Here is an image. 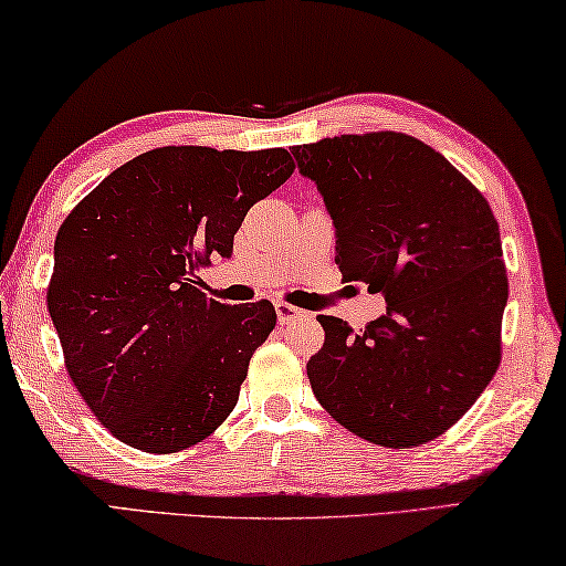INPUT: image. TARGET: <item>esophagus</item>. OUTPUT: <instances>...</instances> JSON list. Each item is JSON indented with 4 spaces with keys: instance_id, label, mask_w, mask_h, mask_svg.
<instances>
[{
    "instance_id": "esophagus-1",
    "label": "esophagus",
    "mask_w": 566,
    "mask_h": 566,
    "mask_svg": "<svg viewBox=\"0 0 566 566\" xmlns=\"http://www.w3.org/2000/svg\"><path fill=\"white\" fill-rule=\"evenodd\" d=\"M275 313H277V323L285 326V323H291L295 318H305V313L301 308H295L291 303H283V301H275Z\"/></svg>"
}]
</instances>
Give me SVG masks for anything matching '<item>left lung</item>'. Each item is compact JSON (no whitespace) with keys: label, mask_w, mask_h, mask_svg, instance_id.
I'll use <instances>...</instances> for the list:
<instances>
[{"label":"left lung","mask_w":566,"mask_h":566,"mask_svg":"<svg viewBox=\"0 0 566 566\" xmlns=\"http://www.w3.org/2000/svg\"><path fill=\"white\" fill-rule=\"evenodd\" d=\"M291 153L326 202L340 273L388 305L360 333L318 318L326 344L305 366L313 394L370 443L433 441L471 409L502 360L509 283L494 212L447 157L411 135H340Z\"/></svg>","instance_id":"obj_1"}]
</instances>
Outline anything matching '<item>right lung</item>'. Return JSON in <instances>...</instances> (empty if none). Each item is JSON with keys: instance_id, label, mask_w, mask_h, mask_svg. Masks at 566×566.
Returning <instances> with one entry per match:
<instances>
[{"instance_id": "right-lung-1", "label": "right lung", "mask_w": 566, "mask_h": 566, "mask_svg": "<svg viewBox=\"0 0 566 566\" xmlns=\"http://www.w3.org/2000/svg\"><path fill=\"white\" fill-rule=\"evenodd\" d=\"M293 168L283 147H157L64 218L48 308L72 384L127 447L188 449L235 409L275 308L212 301L198 271L233 255L245 212Z\"/></svg>"}]
</instances>
